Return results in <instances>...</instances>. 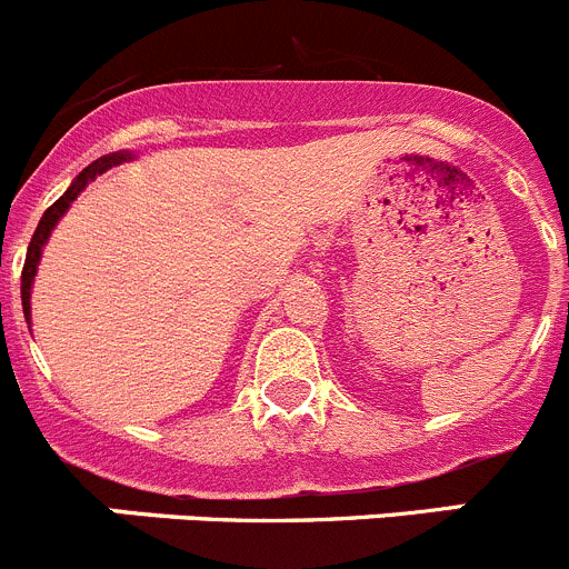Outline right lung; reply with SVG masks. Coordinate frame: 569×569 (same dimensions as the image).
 Returning <instances> with one entry per match:
<instances>
[{"mask_svg": "<svg viewBox=\"0 0 569 569\" xmlns=\"http://www.w3.org/2000/svg\"><path fill=\"white\" fill-rule=\"evenodd\" d=\"M126 159H131V153H109V157H100L94 159L89 168H83L81 173H78V179L72 184H69L67 193L61 196V199L56 201L52 207H47L44 216H41L39 227H36L33 238H30V247H28V258H24V269H21V306H24V320L30 322V289H33V278H36V269H39V260H41V249H44L47 238H50V232L56 230V224L61 221L63 212L69 210V204L78 199V196L87 190L89 182H94V177H100L103 171H109L111 164H120L126 162Z\"/></svg>", "mask_w": 569, "mask_h": 569, "instance_id": "add662e5", "label": "right lung"}]
</instances>
